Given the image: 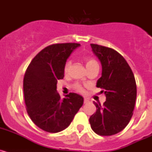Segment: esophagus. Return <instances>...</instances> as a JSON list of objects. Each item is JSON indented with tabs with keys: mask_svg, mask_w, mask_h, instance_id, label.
Instances as JSON below:
<instances>
[{
	"mask_svg": "<svg viewBox=\"0 0 152 152\" xmlns=\"http://www.w3.org/2000/svg\"><path fill=\"white\" fill-rule=\"evenodd\" d=\"M84 103H89V100H88V99H87V98H84Z\"/></svg>",
	"mask_w": 152,
	"mask_h": 152,
	"instance_id": "1",
	"label": "esophagus"
}]
</instances>
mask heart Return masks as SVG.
<instances>
[{"label": "heart", "mask_w": 152, "mask_h": 152, "mask_svg": "<svg viewBox=\"0 0 152 152\" xmlns=\"http://www.w3.org/2000/svg\"><path fill=\"white\" fill-rule=\"evenodd\" d=\"M84 61H85L86 63V66H87V68H89L91 67L94 66V65H96V64H98L97 62H96V60H94V58H84ZM70 67H71V61H66L65 64H64V73L67 74L68 72L70 69ZM73 88L75 90V91H77V92L79 93H84V90L83 88V87L80 84H75L73 85Z\"/></svg>", "instance_id": "1"}]
</instances>
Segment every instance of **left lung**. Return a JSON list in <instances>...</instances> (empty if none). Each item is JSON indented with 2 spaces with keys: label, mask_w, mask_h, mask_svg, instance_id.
<instances>
[{
  "label": "left lung",
  "mask_w": 152,
  "mask_h": 152,
  "mask_svg": "<svg viewBox=\"0 0 152 152\" xmlns=\"http://www.w3.org/2000/svg\"><path fill=\"white\" fill-rule=\"evenodd\" d=\"M102 65V76L96 87L103 89L106 101L94 102L96 110L90 117L91 129L100 135H115L129 123L135 107L137 88L133 72L124 58L116 50L91 44Z\"/></svg>",
  "instance_id": "8db88e82"
}]
</instances>
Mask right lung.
Masks as SVG:
<instances>
[{
    "label": "right lung",
    "mask_w": 152,
    "mask_h": 152,
    "mask_svg": "<svg viewBox=\"0 0 152 152\" xmlns=\"http://www.w3.org/2000/svg\"><path fill=\"white\" fill-rule=\"evenodd\" d=\"M79 43H58L45 47L29 64L23 78L26 111L39 128L56 133L66 129L82 107L84 98L70 93L61 100L58 80L64 77L67 58Z\"/></svg>",
    "instance_id": "obj_1"
}]
</instances>
